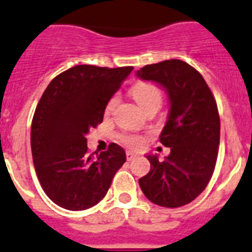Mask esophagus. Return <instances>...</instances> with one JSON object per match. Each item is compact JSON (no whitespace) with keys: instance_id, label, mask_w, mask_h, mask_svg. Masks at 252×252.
<instances>
[{"instance_id":"34e87169","label":"esophagus","mask_w":252,"mask_h":252,"mask_svg":"<svg viewBox=\"0 0 252 252\" xmlns=\"http://www.w3.org/2000/svg\"><path fill=\"white\" fill-rule=\"evenodd\" d=\"M135 156H137V154L133 153V152H130V151L126 152V159H128V160H131V159H133V158L135 157Z\"/></svg>"}]
</instances>
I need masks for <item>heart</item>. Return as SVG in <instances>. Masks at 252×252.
I'll return each instance as SVG.
<instances>
[{"label":"heart","mask_w":252,"mask_h":252,"mask_svg":"<svg viewBox=\"0 0 252 252\" xmlns=\"http://www.w3.org/2000/svg\"><path fill=\"white\" fill-rule=\"evenodd\" d=\"M131 94L134 96L135 101L138 103V105L142 108L144 112L151 108H157L159 109L160 104H162V92L158 89L156 85L151 83H138L135 84L133 89H131ZM118 98L117 96H113L108 104H106L105 113L106 114H110V113L114 110L115 105H117ZM124 144L129 147H133V148H138V147L142 146L143 138L138 134H126L122 137Z\"/></svg>","instance_id":"1"}]
</instances>
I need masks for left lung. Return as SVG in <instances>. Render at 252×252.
Returning a JSON list of instances; mask_svg holds the SVG:
<instances>
[{
    "label": "left lung",
    "mask_w": 252,
    "mask_h": 252,
    "mask_svg": "<svg viewBox=\"0 0 252 252\" xmlns=\"http://www.w3.org/2000/svg\"><path fill=\"white\" fill-rule=\"evenodd\" d=\"M135 75L160 85L169 100L159 140L171 153L164 160L147 154L151 171L139 178V186L151 202L181 207L205 189L214 173L220 144L216 101L202 75L182 60L147 65Z\"/></svg>",
    "instance_id": "left-lung-1"
}]
</instances>
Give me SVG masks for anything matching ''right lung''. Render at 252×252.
Here are the masks:
<instances>
[{
  "label": "right lung",
  "instance_id": "obj_1",
  "mask_svg": "<svg viewBox=\"0 0 252 252\" xmlns=\"http://www.w3.org/2000/svg\"><path fill=\"white\" fill-rule=\"evenodd\" d=\"M131 70L76 65L54 78L38 101L31 126L33 165L45 193L60 207L83 211L100 202L126 160L115 143L90 154L87 134L103 122L106 104Z\"/></svg>",
  "mask_w": 252,
  "mask_h": 252
}]
</instances>
